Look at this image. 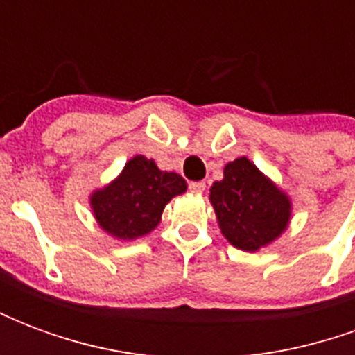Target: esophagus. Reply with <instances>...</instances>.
Instances as JSON below:
<instances>
[{"label":"esophagus","instance_id":"esophagus-1","mask_svg":"<svg viewBox=\"0 0 355 355\" xmlns=\"http://www.w3.org/2000/svg\"><path fill=\"white\" fill-rule=\"evenodd\" d=\"M190 192L203 193L205 192V182H201V180H198V182H190Z\"/></svg>","mask_w":355,"mask_h":355}]
</instances>
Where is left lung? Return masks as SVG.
I'll return each mask as SVG.
<instances>
[{"instance_id":"left-lung-1","label":"left lung","mask_w":355,"mask_h":355,"mask_svg":"<svg viewBox=\"0 0 355 355\" xmlns=\"http://www.w3.org/2000/svg\"><path fill=\"white\" fill-rule=\"evenodd\" d=\"M223 180L209 190L223 236L236 249L257 253L289 228L293 201L249 157L226 163Z\"/></svg>"}]
</instances>
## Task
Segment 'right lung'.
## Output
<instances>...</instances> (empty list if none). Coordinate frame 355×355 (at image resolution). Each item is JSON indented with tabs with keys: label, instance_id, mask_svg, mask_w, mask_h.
I'll return each mask as SVG.
<instances>
[{
	"label": "right lung",
	"instance_id": "obj_1",
	"mask_svg": "<svg viewBox=\"0 0 355 355\" xmlns=\"http://www.w3.org/2000/svg\"><path fill=\"white\" fill-rule=\"evenodd\" d=\"M186 180L146 155H132L121 173L89 193V207L104 234L119 241L144 238L162 223L165 205L186 192Z\"/></svg>",
	"mask_w": 355,
	"mask_h": 355
}]
</instances>
